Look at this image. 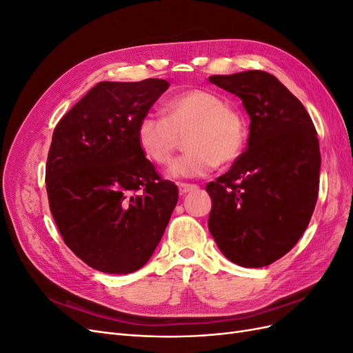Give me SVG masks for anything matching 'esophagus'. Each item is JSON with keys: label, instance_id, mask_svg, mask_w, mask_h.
Returning <instances> with one entry per match:
<instances>
[{"label": "esophagus", "instance_id": "1", "mask_svg": "<svg viewBox=\"0 0 353 353\" xmlns=\"http://www.w3.org/2000/svg\"><path fill=\"white\" fill-rule=\"evenodd\" d=\"M199 187L196 184H187V183H179L178 184V190L179 194H187L190 191H196Z\"/></svg>", "mask_w": 353, "mask_h": 353}]
</instances>
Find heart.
<instances>
[{
    "label": "heart",
    "mask_w": 353,
    "mask_h": 353,
    "mask_svg": "<svg viewBox=\"0 0 353 353\" xmlns=\"http://www.w3.org/2000/svg\"><path fill=\"white\" fill-rule=\"evenodd\" d=\"M187 137V154L169 168L172 178H199L218 165H231L248 144L249 128L244 114L227 104L215 91L194 88L166 100L163 116L144 114L137 126V140L156 165H168Z\"/></svg>",
    "instance_id": "heart-1"
}]
</instances>
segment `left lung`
Wrapping results in <instances>:
<instances>
[{
  "label": "left lung",
  "instance_id": "8db88e82",
  "mask_svg": "<svg viewBox=\"0 0 353 353\" xmlns=\"http://www.w3.org/2000/svg\"><path fill=\"white\" fill-rule=\"evenodd\" d=\"M209 82L237 95L250 117L248 150L206 185L209 231L227 259L262 268L290 252L311 221L321 166L316 131L303 104L268 72Z\"/></svg>",
  "mask_w": 353,
  "mask_h": 353
}]
</instances>
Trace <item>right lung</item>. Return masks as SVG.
Returning a JSON list of instances; mask_svg holds the SVG:
<instances>
[{
	"label": "right lung",
	"mask_w": 353,
	"mask_h": 353,
	"mask_svg": "<svg viewBox=\"0 0 353 353\" xmlns=\"http://www.w3.org/2000/svg\"><path fill=\"white\" fill-rule=\"evenodd\" d=\"M165 79L99 82L61 117L47 160L50 209L68 248L91 268L131 274L147 263L178 201L137 140Z\"/></svg>",
	"instance_id": "1"
}]
</instances>
